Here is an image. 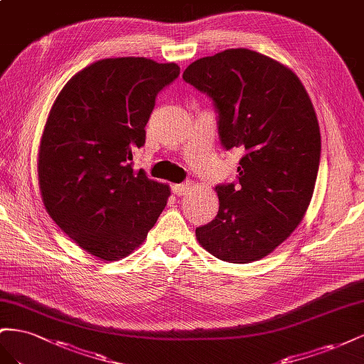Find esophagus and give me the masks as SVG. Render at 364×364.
Listing matches in <instances>:
<instances>
[{"label": "esophagus", "instance_id": "1", "mask_svg": "<svg viewBox=\"0 0 364 364\" xmlns=\"http://www.w3.org/2000/svg\"><path fill=\"white\" fill-rule=\"evenodd\" d=\"M192 188V181H186L181 184H173L172 186V192L178 196H183L189 192V189Z\"/></svg>", "mask_w": 364, "mask_h": 364}]
</instances>
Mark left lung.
<instances>
[{
    "label": "left lung",
    "instance_id": "left-lung-1",
    "mask_svg": "<svg viewBox=\"0 0 364 364\" xmlns=\"http://www.w3.org/2000/svg\"><path fill=\"white\" fill-rule=\"evenodd\" d=\"M183 79L213 100L228 151H244L237 184L216 186L220 210L195 235L225 262L250 264L282 244L304 220L320 163V128L302 82L248 48L201 58Z\"/></svg>",
    "mask_w": 364,
    "mask_h": 364
}]
</instances>
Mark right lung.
Returning a JSON list of instances; mask_svg holds the SVG:
<instances>
[{
	"instance_id": "add662e5",
	"label": "right lung",
	"mask_w": 364,
	"mask_h": 364,
	"mask_svg": "<svg viewBox=\"0 0 364 364\" xmlns=\"http://www.w3.org/2000/svg\"><path fill=\"white\" fill-rule=\"evenodd\" d=\"M180 67L109 58L73 76L56 97L38 154L46 210L80 248L119 261L146 240L171 195L132 168L159 92Z\"/></svg>"
}]
</instances>
